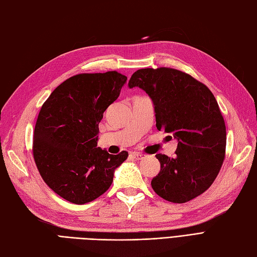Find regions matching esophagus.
Wrapping results in <instances>:
<instances>
[{"label":"esophagus","mask_w":257,"mask_h":257,"mask_svg":"<svg viewBox=\"0 0 257 257\" xmlns=\"http://www.w3.org/2000/svg\"><path fill=\"white\" fill-rule=\"evenodd\" d=\"M131 156H132V157L136 160H142L144 157H145V155H143L141 153H132L131 154Z\"/></svg>","instance_id":"esophagus-1"}]
</instances>
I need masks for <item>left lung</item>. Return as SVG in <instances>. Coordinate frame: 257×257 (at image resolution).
<instances>
[{
	"instance_id": "8db88e82",
	"label": "left lung",
	"mask_w": 257,
	"mask_h": 257,
	"mask_svg": "<svg viewBox=\"0 0 257 257\" xmlns=\"http://www.w3.org/2000/svg\"><path fill=\"white\" fill-rule=\"evenodd\" d=\"M152 98L156 126L178 140L176 157L157 154L160 172L152 187L172 203L201 195L217 178L226 155V125L208 87L174 68H141L128 81Z\"/></svg>"
}]
</instances>
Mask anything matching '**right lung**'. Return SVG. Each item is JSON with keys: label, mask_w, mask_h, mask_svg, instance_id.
<instances>
[{"label": "right lung", "mask_w": 257, "mask_h": 257, "mask_svg": "<svg viewBox=\"0 0 257 257\" xmlns=\"http://www.w3.org/2000/svg\"><path fill=\"white\" fill-rule=\"evenodd\" d=\"M127 77L115 71L77 74L52 91L37 118L33 154L46 184L73 204L107 191L127 152L110 155L97 147L99 123Z\"/></svg>", "instance_id": "obj_1"}]
</instances>
